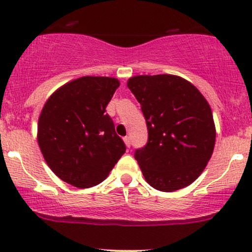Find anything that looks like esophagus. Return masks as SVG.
<instances>
[{
	"instance_id": "obj_1",
	"label": "esophagus",
	"mask_w": 252,
	"mask_h": 252,
	"mask_svg": "<svg viewBox=\"0 0 252 252\" xmlns=\"http://www.w3.org/2000/svg\"><path fill=\"white\" fill-rule=\"evenodd\" d=\"M123 141H124V143H126V147H130V137H129V136H126V137H124V139H123Z\"/></svg>"
}]
</instances>
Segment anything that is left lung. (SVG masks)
Instances as JSON below:
<instances>
[{
	"mask_svg": "<svg viewBox=\"0 0 252 252\" xmlns=\"http://www.w3.org/2000/svg\"><path fill=\"white\" fill-rule=\"evenodd\" d=\"M141 105L148 142L135 152L146 182L172 192L195 182L215 146L212 109L191 82L171 74L136 75L126 82Z\"/></svg>",
	"mask_w": 252,
	"mask_h": 252,
	"instance_id": "1",
	"label": "left lung"
}]
</instances>
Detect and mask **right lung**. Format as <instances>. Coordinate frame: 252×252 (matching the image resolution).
<instances>
[{
    "mask_svg": "<svg viewBox=\"0 0 252 252\" xmlns=\"http://www.w3.org/2000/svg\"><path fill=\"white\" fill-rule=\"evenodd\" d=\"M120 86L116 77L82 76L57 88L38 120L44 160L60 179L87 189L101 183L126 145L105 112Z\"/></svg>",
    "mask_w": 252,
    "mask_h": 252,
    "instance_id": "right-lung-1",
    "label": "right lung"
}]
</instances>
